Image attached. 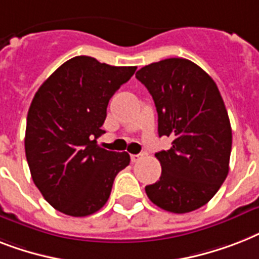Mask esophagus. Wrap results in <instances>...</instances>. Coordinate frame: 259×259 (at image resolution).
<instances>
[{
	"mask_svg": "<svg viewBox=\"0 0 259 259\" xmlns=\"http://www.w3.org/2000/svg\"><path fill=\"white\" fill-rule=\"evenodd\" d=\"M141 158H142V154H132V155H130V159H132V162H133V163L138 162Z\"/></svg>",
	"mask_w": 259,
	"mask_h": 259,
	"instance_id": "34e87169",
	"label": "esophagus"
}]
</instances>
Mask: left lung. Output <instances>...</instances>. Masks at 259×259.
<instances>
[{
    "mask_svg": "<svg viewBox=\"0 0 259 259\" xmlns=\"http://www.w3.org/2000/svg\"><path fill=\"white\" fill-rule=\"evenodd\" d=\"M158 113V136L171 148L155 153L162 173L145 191L151 202L184 214L206 205L224 184L232 153V126L215 82L198 65L167 58L136 73Z\"/></svg>",
    "mask_w": 259,
    "mask_h": 259,
    "instance_id": "obj_1",
    "label": "left lung"
}]
</instances>
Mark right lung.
Returning <instances> with one entry per match:
<instances>
[{
    "label": "right lung",
    "instance_id": "add662e5",
    "mask_svg": "<svg viewBox=\"0 0 259 259\" xmlns=\"http://www.w3.org/2000/svg\"><path fill=\"white\" fill-rule=\"evenodd\" d=\"M137 66H110L77 56L37 90L27 111L25 153L33 182L61 213L86 217L110 197L130 155L100 148L109 100Z\"/></svg>",
    "mask_w": 259,
    "mask_h": 259
}]
</instances>
